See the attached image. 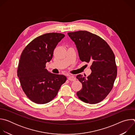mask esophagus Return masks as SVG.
<instances>
[{
	"label": "esophagus",
	"instance_id": "34e87169",
	"mask_svg": "<svg viewBox=\"0 0 135 135\" xmlns=\"http://www.w3.org/2000/svg\"><path fill=\"white\" fill-rule=\"evenodd\" d=\"M68 80L71 81H74L76 80V78H75V76H73V75H71V76H68Z\"/></svg>",
	"mask_w": 135,
	"mask_h": 135
}]
</instances>
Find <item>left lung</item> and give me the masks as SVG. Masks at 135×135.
<instances>
[{
    "instance_id": "8db88e82",
    "label": "left lung",
    "mask_w": 135,
    "mask_h": 135,
    "mask_svg": "<svg viewBox=\"0 0 135 135\" xmlns=\"http://www.w3.org/2000/svg\"><path fill=\"white\" fill-rule=\"evenodd\" d=\"M68 35L76 45L80 60L91 64L92 72L87 78L81 74L76 76L82 84L76 94L84 103L97 104L110 93L117 78L114 54L107 43L97 35L85 30Z\"/></svg>"
}]
</instances>
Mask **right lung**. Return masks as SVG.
<instances>
[{
	"label": "right lung",
	"mask_w": 135,
	"mask_h": 135,
	"mask_svg": "<svg viewBox=\"0 0 135 135\" xmlns=\"http://www.w3.org/2000/svg\"><path fill=\"white\" fill-rule=\"evenodd\" d=\"M64 37L61 33H45L33 40L21 53L17 76L25 93L36 104H44L53 99L67 80L65 76L51 73L45 68Z\"/></svg>",
	"instance_id": "add662e5"
}]
</instances>
